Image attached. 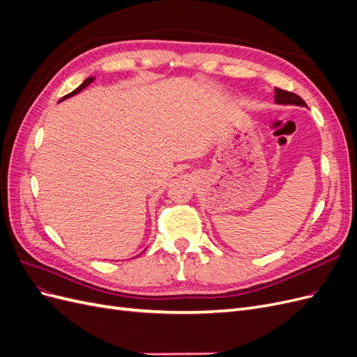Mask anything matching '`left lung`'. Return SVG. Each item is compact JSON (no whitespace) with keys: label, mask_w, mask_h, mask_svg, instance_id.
<instances>
[{"label":"left lung","mask_w":357,"mask_h":357,"mask_svg":"<svg viewBox=\"0 0 357 357\" xmlns=\"http://www.w3.org/2000/svg\"><path fill=\"white\" fill-rule=\"evenodd\" d=\"M274 101L275 104H282V105H299V107H304L307 105L305 101L301 98V96H298L296 93H291V92H287V91H283V89H278L275 88L274 89Z\"/></svg>","instance_id":"obj_1"}]
</instances>
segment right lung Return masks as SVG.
<instances>
[{
	"label": "right lung",
	"mask_w": 357,
	"mask_h": 357,
	"mask_svg": "<svg viewBox=\"0 0 357 357\" xmlns=\"http://www.w3.org/2000/svg\"><path fill=\"white\" fill-rule=\"evenodd\" d=\"M93 80H95V77H88V79H86V80H84V82H83V83H82V84L79 86V88H77V89H74V91H73L71 93H68V95H66V96H63V98H61V101H63V100H67V98H71V96H74L75 93H79L80 91H83V89L86 88V86H89V84H91V83H92ZM61 101H59V102H61Z\"/></svg>",
	"instance_id": "right-lung-1"
}]
</instances>
